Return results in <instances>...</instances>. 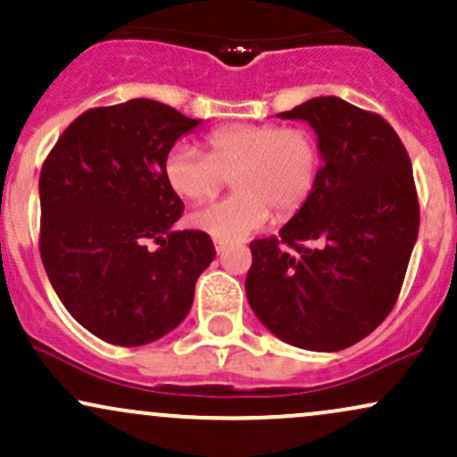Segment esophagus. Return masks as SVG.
<instances>
[{"instance_id":"obj_1","label":"esophagus","mask_w":457,"mask_h":457,"mask_svg":"<svg viewBox=\"0 0 457 457\" xmlns=\"http://www.w3.org/2000/svg\"><path fill=\"white\" fill-rule=\"evenodd\" d=\"M213 245H216V252H218V254H222V252L224 250H227V244H222V241H213Z\"/></svg>"}]
</instances>
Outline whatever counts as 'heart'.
<instances>
[{
  "label": "heart",
  "instance_id": "obj_1",
  "mask_svg": "<svg viewBox=\"0 0 457 457\" xmlns=\"http://www.w3.org/2000/svg\"><path fill=\"white\" fill-rule=\"evenodd\" d=\"M207 152L179 143L166 154L164 177L181 198L198 203L235 179L237 195L196 209L190 222L222 244L248 239L273 209L291 218L308 205L323 169L316 134L305 126L228 123L207 134Z\"/></svg>",
  "mask_w": 457,
  "mask_h": 457
}]
</instances>
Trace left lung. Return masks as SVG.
Wrapping results in <instances>:
<instances>
[{"instance_id":"left-lung-1","label":"left lung","mask_w":457,"mask_h":457,"mask_svg":"<svg viewBox=\"0 0 457 457\" xmlns=\"http://www.w3.org/2000/svg\"><path fill=\"white\" fill-rule=\"evenodd\" d=\"M284 120L316 130L323 169L312 198L250 244V308L305 351L357 345L394 310L420 233V198L398 132L372 111L320 96Z\"/></svg>"}]
</instances>
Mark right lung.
Segmentation results:
<instances>
[{
	"mask_svg": "<svg viewBox=\"0 0 457 457\" xmlns=\"http://www.w3.org/2000/svg\"><path fill=\"white\" fill-rule=\"evenodd\" d=\"M162 102L96 106L57 138L40 170V256L74 320L120 346L173 331L216 256L203 230H173L184 203L164 158L198 126ZM149 240L158 251L146 248Z\"/></svg>",
	"mask_w": 457,
	"mask_h": 457,
	"instance_id": "1",
	"label": "right lung"
}]
</instances>
